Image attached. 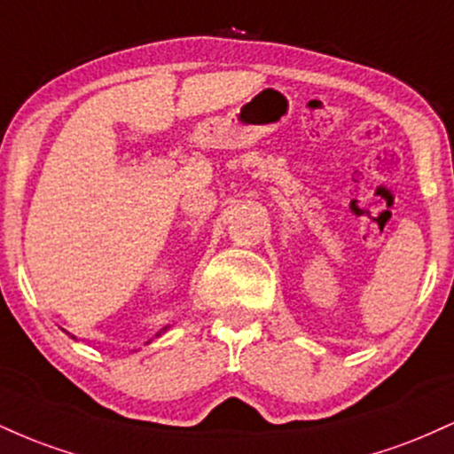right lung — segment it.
Instances as JSON below:
<instances>
[{"instance_id":"1","label":"right lung","mask_w":454,"mask_h":454,"mask_svg":"<svg viewBox=\"0 0 454 454\" xmlns=\"http://www.w3.org/2000/svg\"><path fill=\"white\" fill-rule=\"evenodd\" d=\"M166 328H168V326H166ZM166 328H164V331H166ZM160 333H161V331H160ZM67 335H70V333H67ZM70 337H72V340H76V337H74V335H70Z\"/></svg>"}]
</instances>
